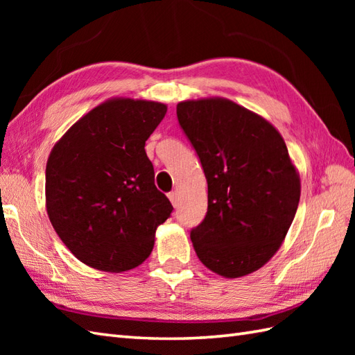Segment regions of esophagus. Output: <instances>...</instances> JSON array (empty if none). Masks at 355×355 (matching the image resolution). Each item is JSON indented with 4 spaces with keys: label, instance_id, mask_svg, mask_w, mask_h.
<instances>
[{
    "label": "esophagus",
    "instance_id": "obj_1",
    "mask_svg": "<svg viewBox=\"0 0 355 355\" xmlns=\"http://www.w3.org/2000/svg\"><path fill=\"white\" fill-rule=\"evenodd\" d=\"M168 197H169V200H171V202H172V206H173V207H178V193H177L175 191H173V192H171V193L168 195Z\"/></svg>",
    "mask_w": 355,
    "mask_h": 355
}]
</instances>
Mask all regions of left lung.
<instances>
[{"instance_id": "1", "label": "left lung", "mask_w": 355, "mask_h": 355, "mask_svg": "<svg viewBox=\"0 0 355 355\" xmlns=\"http://www.w3.org/2000/svg\"><path fill=\"white\" fill-rule=\"evenodd\" d=\"M177 117L207 180L195 253L223 277L250 275L279 250L299 205L300 177L282 135L224 97L180 102Z\"/></svg>"}]
</instances>
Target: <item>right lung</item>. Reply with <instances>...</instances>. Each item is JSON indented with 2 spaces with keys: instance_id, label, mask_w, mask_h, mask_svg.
Listing matches in <instances>:
<instances>
[{
  "instance_id": "add662e5",
  "label": "right lung",
  "mask_w": 355,
  "mask_h": 355,
  "mask_svg": "<svg viewBox=\"0 0 355 355\" xmlns=\"http://www.w3.org/2000/svg\"><path fill=\"white\" fill-rule=\"evenodd\" d=\"M168 107L112 97L82 116L53 146L45 168V207L53 229L85 266L122 273L154 248L172 212L155 187L145 141Z\"/></svg>"
}]
</instances>
